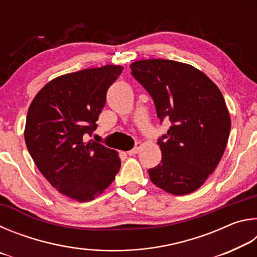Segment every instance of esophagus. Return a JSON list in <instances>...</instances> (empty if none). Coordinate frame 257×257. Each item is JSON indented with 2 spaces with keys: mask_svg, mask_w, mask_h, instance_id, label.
Listing matches in <instances>:
<instances>
[{
  "mask_svg": "<svg viewBox=\"0 0 257 257\" xmlns=\"http://www.w3.org/2000/svg\"><path fill=\"white\" fill-rule=\"evenodd\" d=\"M141 149H142V143H136V144H135V147L133 150H130V151H128L127 152V154L128 155H135V154H137V153H139V151H141Z\"/></svg>",
  "mask_w": 257,
  "mask_h": 257,
  "instance_id": "34e87169",
  "label": "esophagus"
}]
</instances>
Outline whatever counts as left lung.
Here are the masks:
<instances>
[{"label":"left lung","mask_w":257,"mask_h":257,"mask_svg":"<svg viewBox=\"0 0 257 257\" xmlns=\"http://www.w3.org/2000/svg\"><path fill=\"white\" fill-rule=\"evenodd\" d=\"M132 75L151 95L161 122L171 127L159 138L161 163L152 182L173 195L197 190L215 170L227 146L231 121L220 89L189 64L163 59L136 61Z\"/></svg>","instance_id":"left-lung-1"}]
</instances>
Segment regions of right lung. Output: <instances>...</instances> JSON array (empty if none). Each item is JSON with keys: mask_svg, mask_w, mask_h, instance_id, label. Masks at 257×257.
I'll list each match as a JSON object with an SVG mask.
<instances>
[{"mask_svg": "<svg viewBox=\"0 0 257 257\" xmlns=\"http://www.w3.org/2000/svg\"><path fill=\"white\" fill-rule=\"evenodd\" d=\"M122 69L104 66L60 76L29 106L25 141L30 156L56 190L80 203L102 194L121 167L114 150L86 141Z\"/></svg>", "mask_w": 257, "mask_h": 257, "instance_id": "obj_1", "label": "right lung"}]
</instances>
